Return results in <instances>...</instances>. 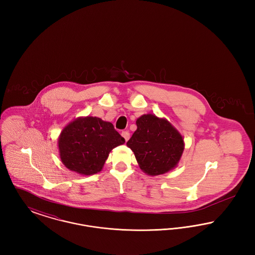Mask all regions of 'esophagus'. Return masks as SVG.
Returning <instances> with one entry per match:
<instances>
[{"mask_svg": "<svg viewBox=\"0 0 255 255\" xmlns=\"http://www.w3.org/2000/svg\"><path fill=\"white\" fill-rule=\"evenodd\" d=\"M122 135L124 137L125 141H128V139L130 138V133L128 131H123L122 133Z\"/></svg>", "mask_w": 255, "mask_h": 255, "instance_id": "1", "label": "esophagus"}]
</instances>
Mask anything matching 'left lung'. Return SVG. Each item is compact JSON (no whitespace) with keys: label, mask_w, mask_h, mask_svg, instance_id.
I'll return each instance as SVG.
<instances>
[{"label":"left lung","mask_w":255,"mask_h":255,"mask_svg":"<svg viewBox=\"0 0 255 255\" xmlns=\"http://www.w3.org/2000/svg\"><path fill=\"white\" fill-rule=\"evenodd\" d=\"M136 130L127 141L139 168L149 176H158L178 166L184 150L181 133L166 119L153 114L136 120Z\"/></svg>","instance_id":"1"}]
</instances>
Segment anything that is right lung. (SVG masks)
<instances>
[{
  "instance_id": "1",
  "label": "right lung",
  "mask_w": 255,
  "mask_h": 255,
  "mask_svg": "<svg viewBox=\"0 0 255 255\" xmlns=\"http://www.w3.org/2000/svg\"><path fill=\"white\" fill-rule=\"evenodd\" d=\"M57 142L63 164L77 174L90 176L102 170L110 152L125 139L111 122L97 117H79L63 128Z\"/></svg>"
}]
</instances>
